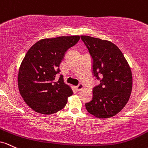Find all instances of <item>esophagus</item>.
<instances>
[{
    "instance_id": "obj_1",
    "label": "esophagus",
    "mask_w": 148,
    "mask_h": 148,
    "mask_svg": "<svg viewBox=\"0 0 148 148\" xmlns=\"http://www.w3.org/2000/svg\"><path fill=\"white\" fill-rule=\"evenodd\" d=\"M75 88H76V90H77V92H79V91H81L83 89V88H84V85H83L82 84H81V83H80V84H79L78 85H77Z\"/></svg>"
}]
</instances>
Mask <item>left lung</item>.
Returning <instances> with one entry per match:
<instances>
[{
  "mask_svg": "<svg viewBox=\"0 0 148 148\" xmlns=\"http://www.w3.org/2000/svg\"><path fill=\"white\" fill-rule=\"evenodd\" d=\"M93 60V75L100 80L93 88L87 110L98 118H109L127 103L132 90V73L124 54L108 40L81 36Z\"/></svg>",
  "mask_w": 148,
  "mask_h": 148,
  "instance_id": "1",
  "label": "left lung"
}]
</instances>
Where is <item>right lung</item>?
Instances as JSON below:
<instances>
[{
  "label": "right lung",
  "instance_id": "add662e5",
  "mask_svg": "<svg viewBox=\"0 0 148 148\" xmlns=\"http://www.w3.org/2000/svg\"><path fill=\"white\" fill-rule=\"evenodd\" d=\"M79 40V36L42 39L26 52L18 73V87L26 103L43 114L62 110L73 94L70 86L59 73V66L69 48Z\"/></svg>",
  "mask_w": 148,
  "mask_h": 148
}]
</instances>
